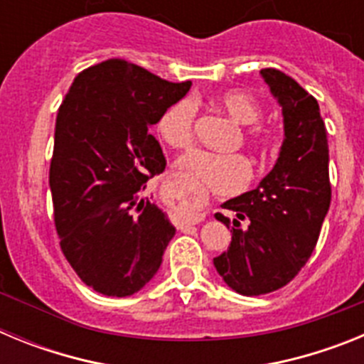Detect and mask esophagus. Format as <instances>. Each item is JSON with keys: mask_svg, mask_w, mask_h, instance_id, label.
Segmentation results:
<instances>
[{"mask_svg": "<svg viewBox=\"0 0 364 364\" xmlns=\"http://www.w3.org/2000/svg\"><path fill=\"white\" fill-rule=\"evenodd\" d=\"M202 218H204V215H198V217H197V218H195V220H193V222H191V224H197V222H198V220H202Z\"/></svg>", "mask_w": 364, "mask_h": 364, "instance_id": "obj_1", "label": "esophagus"}]
</instances>
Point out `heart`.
<instances>
[{
  "label": "heart",
  "mask_w": 364,
  "mask_h": 364,
  "mask_svg": "<svg viewBox=\"0 0 364 364\" xmlns=\"http://www.w3.org/2000/svg\"><path fill=\"white\" fill-rule=\"evenodd\" d=\"M215 104L240 125L257 124L260 118V109L255 100L240 91L220 92L215 96ZM197 111L195 100L180 98L160 114L156 131L167 146L175 149H188L191 146L195 138ZM244 142L257 151H264L268 147V134L260 127H250L244 131ZM178 169L215 193L239 191L250 180V166L246 159L242 154L235 153L193 151L180 160Z\"/></svg>",
  "instance_id": "b5f03b06"
}]
</instances>
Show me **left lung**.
Here are the masks:
<instances>
[{
    "label": "left lung",
    "instance_id": "left-lung-1",
    "mask_svg": "<svg viewBox=\"0 0 364 364\" xmlns=\"http://www.w3.org/2000/svg\"><path fill=\"white\" fill-rule=\"evenodd\" d=\"M260 76L282 109L284 140L272 171L252 191L224 202L237 213L226 252L213 264L237 294L275 291L301 272L319 239L332 200L326 127L317 100L277 69ZM230 228V218L215 213ZM248 226L239 228L240 220Z\"/></svg>",
    "mask_w": 364,
    "mask_h": 364
}]
</instances>
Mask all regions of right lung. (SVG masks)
<instances>
[{"mask_svg":"<svg viewBox=\"0 0 364 364\" xmlns=\"http://www.w3.org/2000/svg\"><path fill=\"white\" fill-rule=\"evenodd\" d=\"M189 89L107 60L80 73L60 105L49 171L54 224L69 264L98 294L142 290L175 237L167 213L142 193L166 169L149 127Z\"/></svg>","mask_w":364,"mask_h":364,"instance_id":"obj_1","label":"right lung"}]
</instances>
